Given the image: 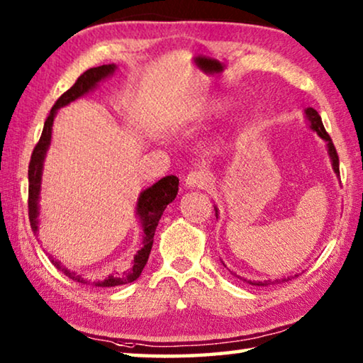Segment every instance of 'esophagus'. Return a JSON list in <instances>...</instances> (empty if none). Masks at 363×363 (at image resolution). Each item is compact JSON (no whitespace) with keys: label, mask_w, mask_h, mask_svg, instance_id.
I'll return each instance as SVG.
<instances>
[{"label":"esophagus","mask_w":363,"mask_h":363,"mask_svg":"<svg viewBox=\"0 0 363 363\" xmlns=\"http://www.w3.org/2000/svg\"><path fill=\"white\" fill-rule=\"evenodd\" d=\"M211 184V177L203 169H194L186 176V187L189 189H205Z\"/></svg>","instance_id":"1"}]
</instances>
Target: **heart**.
Returning <instances> with one entry per match:
<instances>
[{
	"mask_svg": "<svg viewBox=\"0 0 363 363\" xmlns=\"http://www.w3.org/2000/svg\"><path fill=\"white\" fill-rule=\"evenodd\" d=\"M219 106H220V104H213V108L216 110V108H219Z\"/></svg>",
	"mask_w": 363,
	"mask_h": 363,
	"instance_id": "heart-1",
	"label": "heart"
}]
</instances>
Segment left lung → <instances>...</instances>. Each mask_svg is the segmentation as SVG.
Instances as JSON below:
<instances>
[{"label": "left lung", "mask_w": 363, "mask_h": 363, "mask_svg": "<svg viewBox=\"0 0 363 363\" xmlns=\"http://www.w3.org/2000/svg\"><path fill=\"white\" fill-rule=\"evenodd\" d=\"M306 118L309 120V123H311V130H314L318 134V136H320L325 140V143H327L328 155H330V160H331V167H333L335 173L340 176V158H337V153H336V149L333 145V140H331V138L328 136V133L325 131L320 115L317 113V110L309 107V108H306ZM214 210H216V216H218V208H214ZM250 284L257 285V286H264V285H267V281H250Z\"/></svg>", "instance_id": "left-lung-1"}]
</instances>
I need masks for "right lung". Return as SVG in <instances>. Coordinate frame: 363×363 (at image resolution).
<instances>
[{
	"instance_id": "obj_1",
	"label": "right lung",
	"mask_w": 363,
	"mask_h": 363,
	"mask_svg": "<svg viewBox=\"0 0 363 363\" xmlns=\"http://www.w3.org/2000/svg\"><path fill=\"white\" fill-rule=\"evenodd\" d=\"M116 69L115 64L108 65H101L94 67V69L86 70L83 75H79L75 84L72 86L69 91L59 97L54 104L49 116L45 121V128H43L41 138L38 144L35 145L32 158H30L28 164V218H30V225H32L33 233H38V216H40V190H41V176H43V163H45L46 152L49 149V144H51V133H52V123L54 116H56L57 110L60 107L67 106L73 101L79 99V97L88 94L89 91H93L97 84H99L102 79L107 77L113 75ZM177 190H179V179L176 176H167L163 179L153 184L152 187L145 189L144 192H140L136 205V214L140 220V225H143V245H140V250L134 256L133 262L130 266L118 270L113 275H108L107 279L101 281H94L96 286H120L125 284H131V281L138 280L140 272L144 270V266L149 259L152 245H153V235H155V229L158 225V220L162 218L164 211L171 201L176 199ZM51 262L56 266L59 270L67 275V277L79 281V284H86V280L72 270L62 266L59 261L51 259Z\"/></svg>"
}]
</instances>
